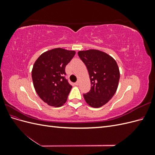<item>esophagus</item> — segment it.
<instances>
[{
	"label": "esophagus",
	"mask_w": 155,
	"mask_h": 155,
	"mask_svg": "<svg viewBox=\"0 0 155 155\" xmlns=\"http://www.w3.org/2000/svg\"><path fill=\"white\" fill-rule=\"evenodd\" d=\"M75 85H79V80H78L76 83H75Z\"/></svg>",
	"instance_id": "1"
}]
</instances>
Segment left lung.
Instances as JSON below:
<instances>
[{
	"instance_id": "obj_1",
	"label": "left lung",
	"mask_w": 155,
	"mask_h": 155,
	"mask_svg": "<svg viewBox=\"0 0 155 155\" xmlns=\"http://www.w3.org/2000/svg\"><path fill=\"white\" fill-rule=\"evenodd\" d=\"M78 55L87 68L91 88L83 97L94 108L105 105L113 97L118 87L120 70L114 59L98 50L78 51Z\"/></svg>"
}]
</instances>
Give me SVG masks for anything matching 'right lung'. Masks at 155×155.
<instances>
[{"label": "right lung", "instance_id": "1", "mask_svg": "<svg viewBox=\"0 0 155 155\" xmlns=\"http://www.w3.org/2000/svg\"><path fill=\"white\" fill-rule=\"evenodd\" d=\"M75 54L74 50L57 48L45 51L35 61L31 71L34 87L48 105L59 107L67 101L72 87L65 79V67Z\"/></svg>", "mask_w": 155, "mask_h": 155}]
</instances>
